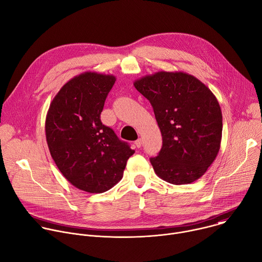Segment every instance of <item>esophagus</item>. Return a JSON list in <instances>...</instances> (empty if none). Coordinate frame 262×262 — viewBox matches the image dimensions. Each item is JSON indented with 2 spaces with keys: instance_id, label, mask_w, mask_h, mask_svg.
I'll return each mask as SVG.
<instances>
[{
  "instance_id": "34e87169",
  "label": "esophagus",
  "mask_w": 262,
  "mask_h": 262,
  "mask_svg": "<svg viewBox=\"0 0 262 262\" xmlns=\"http://www.w3.org/2000/svg\"><path fill=\"white\" fill-rule=\"evenodd\" d=\"M135 144H136V146H137L138 148H140V147L142 146V140H141V139H138V140L135 142Z\"/></svg>"
}]
</instances>
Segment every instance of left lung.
Returning a JSON list of instances; mask_svg holds the SVG:
<instances>
[{
    "mask_svg": "<svg viewBox=\"0 0 262 262\" xmlns=\"http://www.w3.org/2000/svg\"><path fill=\"white\" fill-rule=\"evenodd\" d=\"M134 85L152 105L161 132V150L150 158L156 175L173 185L200 179L220 150L222 112L214 94L181 71L146 75Z\"/></svg>",
    "mask_w": 262,
    "mask_h": 262,
    "instance_id": "obj_1",
    "label": "left lung"
}]
</instances>
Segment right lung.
<instances>
[{
  "label": "right lung",
  "instance_id": "add662e5",
  "mask_svg": "<svg viewBox=\"0 0 262 262\" xmlns=\"http://www.w3.org/2000/svg\"><path fill=\"white\" fill-rule=\"evenodd\" d=\"M116 77L84 72L69 80L50 103L45 134L50 154L62 176L76 188L102 193L123 176L135 150L101 121Z\"/></svg>",
  "mask_w": 262,
  "mask_h": 262
}]
</instances>
